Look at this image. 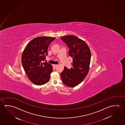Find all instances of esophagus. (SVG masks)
I'll list each match as a JSON object with an SVG mask.
<instances>
[{
  "mask_svg": "<svg viewBox=\"0 0 125 125\" xmlns=\"http://www.w3.org/2000/svg\"><path fill=\"white\" fill-rule=\"evenodd\" d=\"M57 66V64H53V67H55V68H56Z\"/></svg>",
  "mask_w": 125,
  "mask_h": 125,
  "instance_id": "1",
  "label": "esophagus"
}]
</instances>
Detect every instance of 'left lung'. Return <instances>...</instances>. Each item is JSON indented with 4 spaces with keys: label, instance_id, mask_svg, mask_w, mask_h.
Listing matches in <instances>:
<instances>
[{
    "label": "left lung",
    "instance_id": "1",
    "mask_svg": "<svg viewBox=\"0 0 125 125\" xmlns=\"http://www.w3.org/2000/svg\"><path fill=\"white\" fill-rule=\"evenodd\" d=\"M69 48V55L73 59L72 68L64 67L61 74L62 82L66 86L74 87L82 82L88 73L91 53L84 41L74 35L61 37Z\"/></svg>",
    "mask_w": 125,
    "mask_h": 125
}]
</instances>
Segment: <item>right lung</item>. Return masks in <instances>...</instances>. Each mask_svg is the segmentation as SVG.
<instances>
[{"label":"right lung","instance_id":"obj_1","mask_svg":"<svg viewBox=\"0 0 125 125\" xmlns=\"http://www.w3.org/2000/svg\"><path fill=\"white\" fill-rule=\"evenodd\" d=\"M55 39L51 37H40L31 41L23 52L21 61L24 71L33 84L41 85L48 82L53 67L44 62L50 44Z\"/></svg>","mask_w":125,"mask_h":125}]
</instances>
